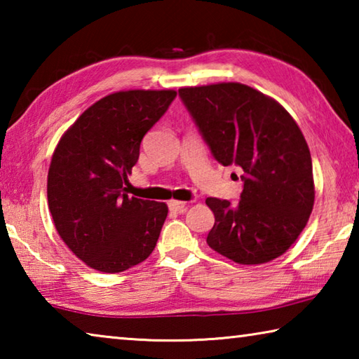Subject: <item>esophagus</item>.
Segmentation results:
<instances>
[{"mask_svg":"<svg viewBox=\"0 0 359 359\" xmlns=\"http://www.w3.org/2000/svg\"><path fill=\"white\" fill-rule=\"evenodd\" d=\"M168 205H169V209L174 210V212H184L185 208H187V204L184 201H175V199H172V201H169Z\"/></svg>","mask_w":359,"mask_h":359,"instance_id":"obj_1","label":"esophagus"}]
</instances>
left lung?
Wrapping results in <instances>:
<instances>
[{"label":"left lung","instance_id":"8db88e82","mask_svg":"<svg viewBox=\"0 0 359 359\" xmlns=\"http://www.w3.org/2000/svg\"><path fill=\"white\" fill-rule=\"evenodd\" d=\"M194 123L223 166L244 174L241 201L208 198L215 215L208 244L239 264H263L299 238L313 209L309 145L282 104L239 82L179 88Z\"/></svg>","mask_w":359,"mask_h":359}]
</instances>
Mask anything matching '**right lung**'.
I'll use <instances>...</instances> for the list:
<instances>
[{
    "mask_svg": "<svg viewBox=\"0 0 359 359\" xmlns=\"http://www.w3.org/2000/svg\"><path fill=\"white\" fill-rule=\"evenodd\" d=\"M174 90H126L96 101L57 144L47 201L60 238L85 264L123 272L154 252L165 203L123 193L141 141L174 101Z\"/></svg>",
    "mask_w": 359,
    "mask_h": 359,
    "instance_id": "obj_1",
    "label": "right lung"
}]
</instances>
